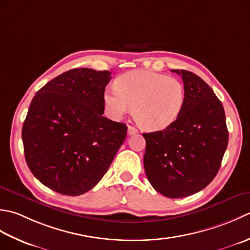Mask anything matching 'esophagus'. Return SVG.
I'll use <instances>...</instances> for the list:
<instances>
[{
  "label": "esophagus",
  "mask_w": 250,
  "mask_h": 250,
  "mask_svg": "<svg viewBox=\"0 0 250 250\" xmlns=\"http://www.w3.org/2000/svg\"><path fill=\"white\" fill-rule=\"evenodd\" d=\"M138 132V129L136 128L134 126H128V135H135Z\"/></svg>",
  "instance_id": "obj_1"
}]
</instances>
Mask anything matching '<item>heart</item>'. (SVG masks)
<instances>
[{
	"mask_svg": "<svg viewBox=\"0 0 250 250\" xmlns=\"http://www.w3.org/2000/svg\"><path fill=\"white\" fill-rule=\"evenodd\" d=\"M115 86L104 93L106 112L112 118L120 119L134 106L132 115L146 130L156 131L170 126L185 106V85L165 74L132 71L120 76Z\"/></svg>",
	"mask_w": 250,
	"mask_h": 250,
	"instance_id": "heart-1",
	"label": "heart"
}]
</instances>
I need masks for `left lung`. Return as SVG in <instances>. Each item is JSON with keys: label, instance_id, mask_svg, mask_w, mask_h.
<instances>
[{"label": "left lung", "instance_id": "1", "mask_svg": "<svg viewBox=\"0 0 250 250\" xmlns=\"http://www.w3.org/2000/svg\"><path fill=\"white\" fill-rule=\"evenodd\" d=\"M179 74L186 88L181 114L165 129L144 134L145 170L154 189L166 197H186L216 177L227 150L229 132L221 101L196 74Z\"/></svg>", "mask_w": 250, "mask_h": 250}]
</instances>
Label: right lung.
<instances>
[{"mask_svg": "<svg viewBox=\"0 0 250 250\" xmlns=\"http://www.w3.org/2000/svg\"><path fill=\"white\" fill-rule=\"evenodd\" d=\"M109 71L76 68L45 84L30 104L22 125L28 167L60 194L91 190L123 145L127 126L103 115Z\"/></svg>", "mask_w": 250, "mask_h": 250, "instance_id": "1", "label": "right lung"}]
</instances>
